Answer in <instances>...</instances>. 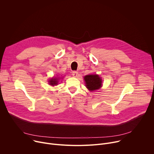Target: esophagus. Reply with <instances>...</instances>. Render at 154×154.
<instances>
[{
	"label": "esophagus",
	"instance_id": "34e87169",
	"mask_svg": "<svg viewBox=\"0 0 154 154\" xmlns=\"http://www.w3.org/2000/svg\"><path fill=\"white\" fill-rule=\"evenodd\" d=\"M72 75L74 77H77V75H78V72H77V71H73Z\"/></svg>",
	"mask_w": 154,
	"mask_h": 154
}]
</instances>
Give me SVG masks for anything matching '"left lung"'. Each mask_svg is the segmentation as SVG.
Instances as JSON below:
<instances>
[{"label":"left lung","instance_id":"1","mask_svg":"<svg viewBox=\"0 0 154 154\" xmlns=\"http://www.w3.org/2000/svg\"><path fill=\"white\" fill-rule=\"evenodd\" d=\"M84 80L86 87L91 91L99 90L102 86V79L97 74L87 75L84 77Z\"/></svg>","mask_w":154,"mask_h":154}]
</instances>
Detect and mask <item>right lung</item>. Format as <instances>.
Instances as JSON below:
<instances>
[{"label": "right lung", "instance_id": "1", "mask_svg": "<svg viewBox=\"0 0 154 154\" xmlns=\"http://www.w3.org/2000/svg\"><path fill=\"white\" fill-rule=\"evenodd\" d=\"M59 78L57 77H52L51 78L48 82L50 85L51 86H55V85H57L58 83V80H59Z\"/></svg>", "mask_w": 154, "mask_h": 154}]
</instances>
